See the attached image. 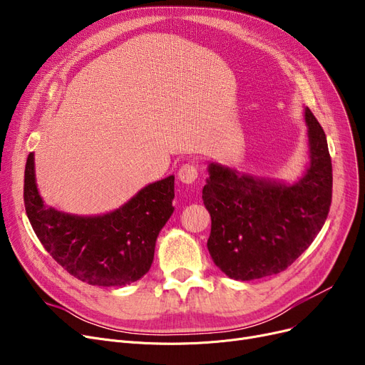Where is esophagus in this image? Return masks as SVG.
<instances>
[{"label":"esophagus","instance_id":"1","mask_svg":"<svg viewBox=\"0 0 365 365\" xmlns=\"http://www.w3.org/2000/svg\"><path fill=\"white\" fill-rule=\"evenodd\" d=\"M179 179L180 182L189 185V183H194L198 179V168L197 164L189 161L186 164L182 165V168L179 170Z\"/></svg>","mask_w":365,"mask_h":365}]
</instances>
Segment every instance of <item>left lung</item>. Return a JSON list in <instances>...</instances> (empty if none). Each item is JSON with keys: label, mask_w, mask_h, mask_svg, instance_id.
I'll use <instances>...</instances> for the list:
<instances>
[{"label": "left lung", "mask_w": 365, "mask_h": 365, "mask_svg": "<svg viewBox=\"0 0 365 365\" xmlns=\"http://www.w3.org/2000/svg\"><path fill=\"white\" fill-rule=\"evenodd\" d=\"M309 165L294 183L208 164L202 187L212 216L207 241L220 271L237 281L279 274L308 248L330 212L333 173L327 138L309 108Z\"/></svg>", "instance_id": "left-lung-1"}]
</instances>
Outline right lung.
Returning <instances> with one entry per match:
<instances>
[{"label": "right lung", "mask_w": 365, "mask_h": 365, "mask_svg": "<svg viewBox=\"0 0 365 365\" xmlns=\"http://www.w3.org/2000/svg\"><path fill=\"white\" fill-rule=\"evenodd\" d=\"M173 198L175 176H168L106 215L63 213L38 192L34 152L26 160L24 200L34 232L63 269L90 285L123 287L149 271L158 234L175 212Z\"/></svg>", "instance_id": "add662e5"}]
</instances>
